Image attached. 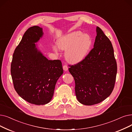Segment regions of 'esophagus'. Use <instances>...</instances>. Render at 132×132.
Listing matches in <instances>:
<instances>
[{"label": "esophagus", "instance_id": "34e87169", "mask_svg": "<svg viewBox=\"0 0 132 132\" xmlns=\"http://www.w3.org/2000/svg\"><path fill=\"white\" fill-rule=\"evenodd\" d=\"M63 69H64V70L65 71H67L68 70V68L67 65H64V66H63Z\"/></svg>", "mask_w": 132, "mask_h": 132}]
</instances>
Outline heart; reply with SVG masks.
<instances>
[{"label": "heart", "mask_w": 132, "mask_h": 132, "mask_svg": "<svg viewBox=\"0 0 132 132\" xmlns=\"http://www.w3.org/2000/svg\"><path fill=\"white\" fill-rule=\"evenodd\" d=\"M56 45L59 49L66 51L65 56L68 62L77 64L88 55L92 45V40L88 34L74 31L59 38ZM53 50L55 52L58 51L55 46Z\"/></svg>", "instance_id": "b5f03b06"}]
</instances>
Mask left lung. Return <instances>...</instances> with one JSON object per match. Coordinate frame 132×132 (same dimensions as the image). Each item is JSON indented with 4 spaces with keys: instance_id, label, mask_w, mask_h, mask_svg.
Segmentation results:
<instances>
[{
    "instance_id": "1",
    "label": "left lung",
    "mask_w": 132,
    "mask_h": 132,
    "mask_svg": "<svg viewBox=\"0 0 132 132\" xmlns=\"http://www.w3.org/2000/svg\"><path fill=\"white\" fill-rule=\"evenodd\" d=\"M96 31L93 48L82 61L68 69L75 81L78 101L88 106L99 104L111 95L117 73L111 41L99 27Z\"/></svg>"
}]
</instances>
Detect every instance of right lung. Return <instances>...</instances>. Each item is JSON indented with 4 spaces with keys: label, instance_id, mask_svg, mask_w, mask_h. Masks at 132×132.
I'll return each instance as SVG.
<instances>
[{
    "label": "right lung",
    "instance_id": "right-lung-1",
    "mask_svg": "<svg viewBox=\"0 0 132 132\" xmlns=\"http://www.w3.org/2000/svg\"><path fill=\"white\" fill-rule=\"evenodd\" d=\"M43 28L30 27L14 52L11 73L18 95L30 104L45 105L52 100L56 83L63 73L60 60H48L37 47Z\"/></svg>",
    "mask_w": 132,
    "mask_h": 132
}]
</instances>
